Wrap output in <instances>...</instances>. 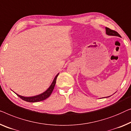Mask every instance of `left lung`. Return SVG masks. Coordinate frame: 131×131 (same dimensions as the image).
<instances>
[{"mask_svg":"<svg viewBox=\"0 0 131 131\" xmlns=\"http://www.w3.org/2000/svg\"><path fill=\"white\" fill-rule=\"evenodd\" d=\"M106 34L109 35H113V36H117V37H121V35L117 32L116 31H114V30H112L110 29L109 28L106 27Z\"/></svg>","mask_w":131,"mask_h":131,"instance_id":"obj_1","label":"left lung"}]
</instances>
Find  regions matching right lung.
<instances>
[{
  "label": "right lung",
  "mask_w": 131,
  "mask_h": 131,
  "mask_svg": "<svg viewBox=\"0 0 131 131\" xmlns=\"http://www.w3.org/2000/svg\"><path fill=\"white\" fill-rule=\"evenodd\" d=\"M58 75V74L56 75V77H55L54 80H53L51 85L50 88H49L47 90L45 91V92H43V93L39 94V95L35 96H32V97H24V96H22L19 95V94H16V95L19 96L20 99H22V100H25V101L28 102H40L42 101V100L46 99L48 98L49 96L51 95V94L52 93L53 90H54L55 85H56V80L57 78Z\"/></svg>",
  "instance_id": "add662e5"
}]
</instances>
